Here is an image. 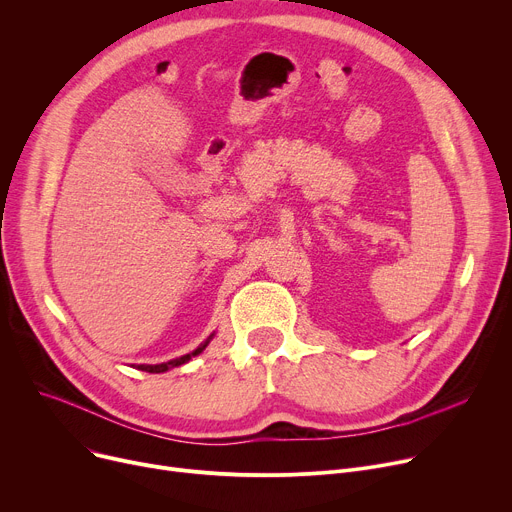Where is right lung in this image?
I'll list each match as a JSON object with an SVG mask.
<instances>
[{
  "label": "right lung",
  "mask_w": 512,
  "mask_h": 512,
  "mask_svg": "<svg viewBox=\"0 0 512 512\" xmlns=\"http://www.w3.org/2000/svg\"><path fill=\"white\" fill-rule=\"evenodd\" d=\"M214 335L216 333H210L206 339H203V342L193 350V352H189V354H183V356H179V358H173V360H168V362H160V364H138L135 368L138 370H146V372H166V370H170V368H175V366H181V364H185V362H189L193 356H197V354H201L203 350L208 348V344L212 342L214 339Z\"/></svg>",
  "instance_id": "add662e5"
}]
</instances>
